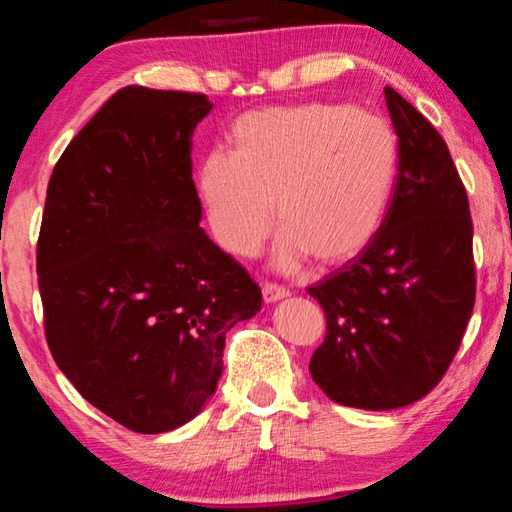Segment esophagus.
I'll use <instances>...</instances> for the list:
<instances>
[{
  "mask_svg": "<svg viewBox=\"0 0 512 512\" xmlns=\"http://www.w3.org/2000/svg\"><path fill=\"white\" fill-rule=\"evenodd\" d=\"M261 291H263V300H265V303H277V300H282V298L289 296V291H286L284 286L272 284V282H265Z\"/></svg>",
  "mask_w": 512,
  "mask_h": 512,
  "instance_id": "esophagus-1",
  "label": "esophagus"
}]
</instances>
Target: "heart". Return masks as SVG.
Listing matches in <instances>:
<instances>
[{
    "label": "heart",
    "instance_id": "obj_1",
    "mask_svg": "<svg viewBox=\"0 0 512 512\" xmlns=\"http://www.w3.org/2000/svg\"><path fill=\"white\" fill-rule=\"evenodd\" d=\"M235 151L212 149L195 191L214 242L247 258L282 223L275 261L293 270L352 261L380 235L398 179V139L384 118L349 104L303 102L249 111Z\"/></svg>",
    "mask_w": 512,
    "mask_h": 512
}]
</instances>
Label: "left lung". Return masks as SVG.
Returning <instances> with one entry per match:
<instances>
[{
	"mask_svg": "<svg viewBox=\"0 0 512 512\" xmlns=\"http://www.w3.org/2000/svg\"><path fill=\"white\" fill-rule=\"evenodd\" d=\"M384 97L401 153L387 221L366 251L307 289L326 312L312 380L361 410L429 394L475 303L471 209L445 139L394 88Z\"/></svg>",
	"mask_w": 512,
	"mask_h": 512,
	"instance_id": "obj_1",
	"label": "left lung"
}]
</instances>
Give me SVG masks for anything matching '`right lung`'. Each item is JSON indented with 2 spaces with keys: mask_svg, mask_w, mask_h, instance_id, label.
Here are the masks:
<instances>
[{
  "mask_svg": "<svg viewBox=\"0 0 512 512\" xmlns=\"http://www.w3.org/2000/svg\"><path fill=\"white\" fill-rule=\"evenodd\" d=\"M200 93L121 88L53 167L37 244L46 342L97 410L137 433L191 422L226 333L261 289L200 228L191 137Z\"/></svg>",
  "mask_w": 512,
  "mask_h": 512,
  "instance_id": "add662e5",
  "label": "right lung"
}]
</instances>
